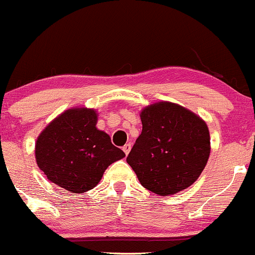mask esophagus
Here are the masks:
<instances>
[{
  "label": "esophagus",
  "instance_id": "1",
  "mask_svg": "<svg viewBox=\"0 0 255 255\" xmlns=\"http://www.w3.org/2000/svg\"><path fill=\"white\" fill-rule=\"evenodd\" d=\"M130 148H131L130 143H126V145L124 146V148H122V149H124V152L126 153V155H128V153L130 152Z\"/></svg>",
  "mask_w": 255,
  "mask_h": 255
}]
</instances>
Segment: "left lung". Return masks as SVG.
<instances>
[{
	"mask_svg": "<svg viewBox=\"0 0 255 255\" xmlns=\"http://www.w3.org/2000/svg\"><path fill=\"white\" fill-rule=\"evenodd\" d=\"M142 131L127 157L143 188L159 196L192 185L210 155L209 128L177 103L160 101L141 110Z\"/></svg>",
	"mask_w": 255,
	"mask_h": 255,
	"instance_id": "1",
	"label": "left lung"
}]
</instances>
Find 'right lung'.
Returning a JSON list of instances; mask_svg holds the SVG:
<instances>
[{
	"instance_id": "add662e5",
	"label": "right lung",
	"mask_w": 255,
	"mask_h": 255,
	"mask_svg": "<svg viewBox=\"0 0 255 255\" xmlns=\"http://www.w3.org/2000/svg\"><path fill=\"white\" fill-rule=\"evenodd\" d=\"M96 109L76 107L58 115L35 142V160L50 182L83 194L102 179L113 162L125 158L106 131L96 127Z\"/></svg>"
}]
</instances>
